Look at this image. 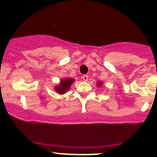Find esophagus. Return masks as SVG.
<instances>
[{
    "instance_id": "obj_1",
    "label": "esophagus",
    "mask_w": 157,
    "mask_h": 157,
    "mask_svg": "<svg viewBox=\"0 0 157 157\" xmlns=\"http://www.w3.org/2000/svg\"><path fill=\"white\" fill-rule=\"evenodd\" d=\"M82 80H83L84 81H87L88 80H89V76H88V75H83V76L82 77Z\"/></svg>"
}]
</instances>
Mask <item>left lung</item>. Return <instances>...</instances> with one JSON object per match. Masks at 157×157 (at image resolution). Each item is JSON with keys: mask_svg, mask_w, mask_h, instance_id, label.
Instances as JSON below:
<instances>
[{"mask_svg": "<svg viewBox=\"0 0 157 157\" xmlns=\"http://www.w3.org/2000/svg\"><path fill=\"white\" fill-rule=\"evenodd\" d=\"M102 83H100V82H98V86H101Z\"/></svg>", "mask_w": 157, "mask_h": 157, "instance_id": "left-lung-1", "label": "left lung"}]
</instances>
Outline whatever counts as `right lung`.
Here are the masks:
<instances>
[{
  "label": "right lung",
  "mask_w": 157,
  "mask_h": 157,
  "mask_svg": "<svg viewBox=\"0 0 157 157\" xmlns=\"http://www.w3.org/2000/svg\"><path fill=\"white\" fill-rule=\"evenodd\" d=\"M74 82L73 79H66L61 81L60 86H57L55 91H57L59 94H64L70 89V86Z\"/></svg>",
  "instance_id": "add662e5"
}]
</instances>
